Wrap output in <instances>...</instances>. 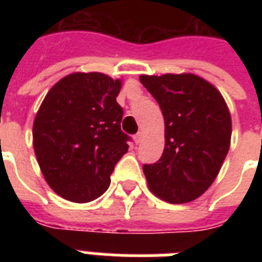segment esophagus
I'll list each match as a JSON object with an SVG mask.
<instances>
[{
  "label": "esophagus",
  "mask_w": 262,
  "mask_h": 262,
  "mask_svg": "<svg viewBox=\"0 0 262 262\" xmlns=\"http://www.w3.org/2000/svg\"><path fill=\"white\" fill-rule=\"evenodd\" d=\"M133 140H135L136 144H140L141 143V140H143V133L141 132H139L137 135H135V137H133Z\"/></svg>",
  "instance_id": "1"
}]
</instances>
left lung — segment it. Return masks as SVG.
Segmentation results:
<instances>
[{
    "label": "left lung",
    "mask_w": 262,
    "mask_h": 262,
    "mask_svg": "<svg viewBox=\"0 0 262 262\" xmlns=\"http://www.w3.org/2000/svg\"><path fill=\"white\" fill-rule=\"evenodd\" d=\"M164 117V151L144 164L149 190L170 204L199 199L220 171L231 140V115L223 96L191 73L140 76Z\"/></svg>",
    "instance_id": "8db88e82"
}]
</instances>
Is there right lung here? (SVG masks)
<instances>
[{
    "label": "right lung",
    "instance_id": "add662e5",
    "mask_svg": "<svg viewBox=\"0 0 262 262\" xmlns=\"http://www.w3.org/2000/svg\"><path fill=\"white\" fill-rule=\"evenodd\" d=\"M122 81L107 75L72 73L47 92L34 121L39 167L49 186L73 203H90L110 186L130 137L121 130L117 103Z\"/></svg>",
    "mask_w": 262,
    "mask_h": 262
}]
</instances>
